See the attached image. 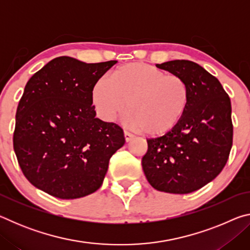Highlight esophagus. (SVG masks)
<instances>
[{
    "instance_id": "34e87169",
    "label": "esophagus",
    "mask_w": 250,
    "mask_h": 250,
    "mask_svg": "<svg viewBox=\"0 0 250 250\" xmlns=\"http://www.w3.org/2000/svg\"><path fill=\"white\" fill-rule=\"evenodd\" d=\"M133 138H134V135H133V134L129 133L128 131H125V141H126V142H130L131 140H132Z\"/></svg>"
}]
</instances>
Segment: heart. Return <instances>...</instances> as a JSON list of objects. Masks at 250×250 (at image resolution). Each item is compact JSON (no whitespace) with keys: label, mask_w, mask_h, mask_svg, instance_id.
Returning <instances> with one entry per match:
<instances>
[{"label":"heart","mask_w":250,"mask_h":250,"mask_svg":"<svg viewBox=\"0 0 250 250\" xmlns=\"http://www.w3.org/2000/svg\"><path fill=\"white\" fill-rule=\"evenodd\" d=\"M91 100L98 115L109 122L124 115L128 103L125 122L130 129L163 137L183 119L189 88L179 75L166 74L146 62H129L113 69L109 82H96Z\"/></svg>","instance_id":"heart-1"}]
</instances>
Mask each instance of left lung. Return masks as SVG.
Segmentation results:
<instances>
[{
	"label": "left lung",
	"instance_id": "obj_1",
	"mask_svg": "<svg viewBox=\"0 0 250 250\" xmlns=\"http://www.w3.org/2000/svg\"><path fill=\"white\" fill-rule=\"evenodd\" d=\"M156 67L186 80L189 104L172 132L146 139L142 167L158 191L192 193L213 181L226 166L232 146L230 99L218 79L196 62L181 59Z\"/></svg>",
	"mask_w": 250,
	"mask_h": 250
}]
</instances>
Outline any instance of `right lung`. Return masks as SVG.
<instances>
[{
  "mask_svg": "<svg viewBox=\"0 0 250 250\" xmlns=\"http://www.w3.org/2000/svg\"><path fill=\"white\" fill-rule=\"evenodd\" d=\"M117 61L54 58L34 74L16 110L13 147L24 176L62 200L96 192L124 130L96 118L91 90Z\"/></svg>",
  "mask_w": 250,
  "mask_h": 250,
  "instance_id": "right-lung-1",
  "label": "right lung"
}]
</instances>
